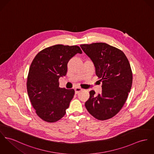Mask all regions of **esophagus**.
Segmentation results:
<instances>
[{
    "mask_svg": "<svg viewBox=\"0 0 154 154\" xmlns=\"http://www.w3.org/2000/svg\"><path fill=\"white\" fill-rule=\"evenodd\" d=\"M74 90H75V94H78L79 93L80 91H82L83 90L82 88H80V87H76L74 88Z\"/></svg>",
    "mask_w": 154,
    "mask_h": 154,
    "instance_id": "34e87169",
    "label": "esophagus"
}]
</instances>
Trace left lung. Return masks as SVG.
I'll return each mask as SVG.
<instances>
[{
  "instance_id": "left-lung-1",
  "label": "left lung",
  "mask_w": 154,
  "mask_h": 154,
  "mask_svg": "<svg viewBox=\"0 0 154 154\" xmlns=\"http://www.w3.org/2000/svg\"><path fill=\"white\" fill-rule=\"evenodd\" d=\"M80 47L93 61L95 74L103 83L101 94L95 96L94 91H90L85 106L98 120L111 119L121 109L130 92V64L121 50L105 43L81 45Z\"/></svg>"
}]
</instances>
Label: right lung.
I'll list each match as a JSON object with an SVG mask.
<instances>
[{"mask_svg":"<svg viewBox=\"0 0 154 154\" xmlns=\"http://www.w3.org/2000/svg\"><path fill=\"white\" fill-rule=\"evenodd\" d=\"M82 53L78 46L57 45L40 51L30 65L27 90L37 115L48 122L64 117L74 95V89L59 87V79L65 76L69 61Z\"/></svg>","mask_w":154,"mask_h":154,"instance_id":"add662e5","label":"right lung"}]
</instances>
